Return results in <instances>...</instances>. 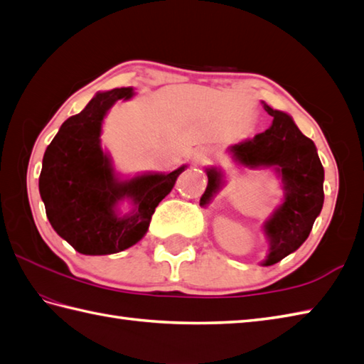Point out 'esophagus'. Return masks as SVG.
<instances>
[{
	"label": "esophagus",
	"mask_w": 364,
	"mask_h": 364,
	"mask_svg": "<svg viewBox=\"0 0 364 364\" xmlns=\"http://www.w3.org/2000/svg\"><path fill=\"white\" fill-rule=\"evenodd\" d=\"M206 159H208V156H206L205 153H203V154H198V156L196 158V161H197V162H205Z\"/></svg>",
	"instance_id": "obj_1"
}]
</instances>
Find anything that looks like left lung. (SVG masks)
<instances>
[{
  "mask_svg": "<svg viewBox=\"0 0 364 364\" xmlns=\"http://www.w3.org/2000/svg\"><path fill=\"white\" fill-rule=\"evenodd\" d=\"M274 122L264 133L231 145L230 151L239 164L250 168L274 167L282 176L284 200L264 223L269 255L262 266H272L306 241L323 205V167L316 145L301 134L288 114L264 103ZM208 186L200 198L205 206L222 186V173L206 168Z\"/></svg>",
  "mask_w": 364,
  "mask_h": 364,
  "instance_id": "1",
  "label": "left lung"
}]
</instances>
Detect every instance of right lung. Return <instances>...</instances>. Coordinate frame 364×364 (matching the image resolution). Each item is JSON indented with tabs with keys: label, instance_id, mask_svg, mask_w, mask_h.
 I'll list each match as a JSON object with an SVG mask.
<instances>
[{
	"label": "right lung",
	"instance_id": "1",
	"mask_svg": "<svg viewBox=\"0 0 364 364\" xmlns=\"http://www.w3.org/2000/svg\"><path fill=\"white\" fill-rule=\"evenodd\" d=\"M134 95L133 87L102 92L84 109L67 119L46 146L38 191L46 218L56 233L82 255H111L141 241L151 215L184 167L119 181L100 134L107 109ZM129 198L135 210L123 218L117 203Z\"/></svg>",
	"mask_w": 364,
	"mask_h": 364
}]
</instances>
